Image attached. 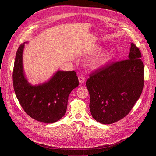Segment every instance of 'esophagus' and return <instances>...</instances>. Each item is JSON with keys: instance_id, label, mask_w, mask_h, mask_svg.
Segmentation results:
<instances>
[{"instance_id": "34e87169", "label": "esophagus", "mask_w": 156, "mask_h": 156, "mask_svg": "<svg viewBox=\"0 0 156 156\" xmlns=\"http://www.w3.org/2000/svg\"><path fill=\"white\" fill-rule=\"evenodd\" d=\"M78 80H79V81H80V83H83L84 82V81H85V78H84V77L83 75L79 76Z\"/></svg>"}]
</instances>
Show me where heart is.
Instances as JSON below:
<instances>
[{
    "instance_id": "obj_1",
    "label": "heart",
    "mask_w": 156,
    "mask_h": 156,
    "mask_svg": "<svg viewBox=\"0 0 156 156\" xmlns=\"http://www.w3.org/2000/svg\"><path fill=\"white\" fill-rule=\"evenodd\" d=\"M110 58L111 54L108 51H103L93 58L89 62V66L91 69L94 70L98 69L105 65L108 62Z\"/></svg>"
}]
</instances>
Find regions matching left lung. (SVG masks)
I'll list each match as a JSON object with an SVG mask.
<instances>
[{"mask_svg": "<svg viewBox=\"0 0 156 156\" xmlns=\"http://www.w3.org/2000/svg\"><path fill=\"white\" fill-rule=\"evenodd\" d=\"M139 48L132 43L127 59L107 65L92 73L86 81L93 118L103 124L126 116L141 95L144 66Z\"/></svg>", "mask_w": 156, "mask_h": 156, "instance_id": "1", "label": "left lung"}]
</instances>
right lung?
Returning a JSON list of instances; mask_svg holds the SVG:
<instances>
[{
  "label": "right lung",
  "mask_w": 156,
  "mask_h": 156,
  "mask_svg": "<svg viewBox=\"0 0 156 156\" xmlns=\"http://www.w3.org/2000/svg\"><path fill=\"white\" fill-rule=\"evenodd\" d=\"M24 43L16 53L13 83L15 92L24 112L32 118L44 123H54L65 115L69 96L79 81L74 71H58L43 84L33 86L25 77L23 64Z\"/></svg>",
  "instance_id": "add662e5"
}]
</instances>
